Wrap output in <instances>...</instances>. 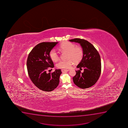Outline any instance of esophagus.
I'll return each instance as SVG.
<instances>
[{
	"label": "esophagus",
	"mask_w": 128,
	"mask_h": 128,
	"mask_svg": "<svg viewBox=\"0 0 128 128\" xmlns=\"http://www.w3.org/2000/svg\"><path fill=\"white\" fill-rule=\"evenodd\" d=\"M69 70H66V69H62L61 70V71H62V72H68V71Z\"/></svg>",
	"instance_id": "obj_1"
}]
</instances>
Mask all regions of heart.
Masks as SVG:
<instances>
[{"label": "heart", "mask_w": 128, "mask_h": 128, "mask_svg": "<svg viewBox=\"0 0 128 128\" xmlns=\"http://www.w3.org/2000/svg\"><path fill=\"white\" fill-rule=\"evenodd\" d=\"M60 48L62 50L68 52L66 60H60L57 63V67L60 68L67 69L71 67L74 62L78 63L80 62L84 56V52L80 47H77L76 44L70 42H67L62 43ZM50 57L52 60L57 61L59 58V54L55 49L51 50Z\"/></svg>", "instance_id": "heart-1"}]
</instances>
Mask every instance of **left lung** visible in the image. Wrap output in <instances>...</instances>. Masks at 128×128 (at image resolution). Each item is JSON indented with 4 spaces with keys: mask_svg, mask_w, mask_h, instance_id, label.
<instances>
[{
    "mask_svg": "<svg viewBox=\"0 0 128 128\" xmlns=\"http://www.w3.org/2000/svg\"><path fill=\"white\" fill-rule=\"evenodd\" d=\"M69 41L79 43L84 52L82 59L77 68L80 70L84 68V72L81 73L80 70L76 71V75L72 78L74 83L81 88L90 87L98 80L101 73L100 54L94 46L85 40L75 38Z\"/></svg>",
    "mask_w": 128,
    "mask_h": 128,
    "instance_id": "8db88e82",
    "label": "left lung"
}]
</instances>
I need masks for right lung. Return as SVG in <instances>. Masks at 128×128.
Here are the masks:
<instances>
[{"mask_svg": "<svg viewBox=\"0 0 128 128\" xmlns=\"http://www.w3.org/2000/svg\"><path fill=\"white\" fill-rule=\"evenodd\" d=\"M58 42H43L37 44L30 52L27 61L28 75L32 82L40 90L52 91L58 86L60 69L54 72H46L54 67L50 57V52Z\"/></svg>", "mask_w": 128, "mask_h": 128, "instance_id": "1", "label": "right lung"}]
</instances>
